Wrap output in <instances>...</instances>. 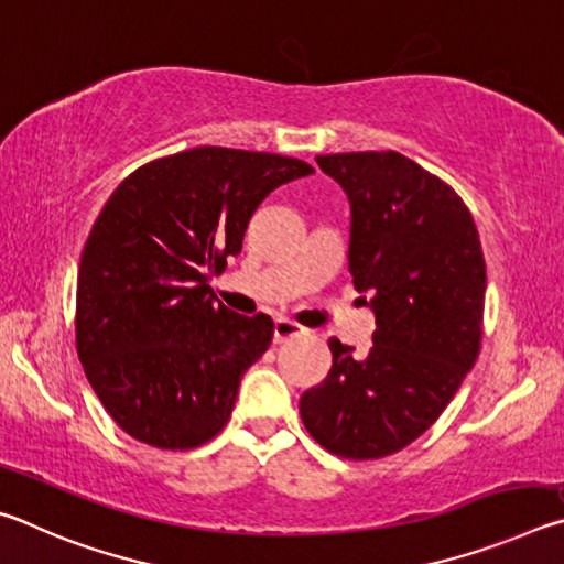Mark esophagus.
Wrapping results in <instances>:
<instances>
[{"instance_id":"esophagus-1","label":"esophagus","mask_w":564,"mask_h":564,"mask_svg":"<svg viewBox=\"0 0 564 564\" xmlns=\"http://www.w3.org/2000/svg\"><path fill=\"white\" fill-rule=\"evenodd\" d=\"M303 333H305V328L299 326V323H293L289 318H279V321H275V326H273V340L285 343L291 338H301Z\"/></svg>"}]
</instances>
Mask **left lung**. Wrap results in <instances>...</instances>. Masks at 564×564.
Here are the masks:
<instances>
[{
	"label": "left lung",
	"mask_w": 564,
	"mask_h": 564,
	"mask_svg": "<svg viewBox=\"0 0 564 564\" xmlns=\"http://www.w3.org/2000/svg\"><path fill=\"white\" fill-rule=\"evenodd\" d=\"M350 202L348 265L370 291L373 348L328 340L333 366L305 390L313 441L348 460H378L417 441L480 352L485 259L463 198L398 151L316 156Z\"/></svg>",
	"instance_id": "1"
}]
</instances>
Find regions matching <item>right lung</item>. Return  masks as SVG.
I'll return each instance as SVG.
<instances>
[{"mask_svg": "<svg viewBox=\"0 0 564 564\" xmlns=\"http://www.w3.org/2000/svg\"><path fill=\"white\" fill-rule=\"evenodd\" d=\"M308 174L301 159L196 147L139 166L104 204L82 251L76 352L133 441L191 451L224 431L273 321L228 311L212 279L263 198Z\"/></svg>", "mask_w": 564, "mask_h": 564, "instance_id": "add662e5", "label": "right lung"}]
</instances>
